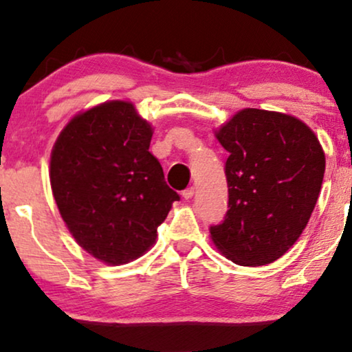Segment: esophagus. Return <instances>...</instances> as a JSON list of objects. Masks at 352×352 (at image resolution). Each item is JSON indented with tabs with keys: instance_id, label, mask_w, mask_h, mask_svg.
<instances>
[{
	"instance_id": "esophagus-1",
	"label": "esophagus",
	"mask_w": 352,
	"mask_h": 352,
	"mask_svg": "<svg viewBox=\"0 0 352 352\" xmlns=\"http://www.w3.org/2000/svg\"><path fill=\"white\" fill-rule=\"evenodd\" d=\"M193 195H195V188H193V186H190V188H186V190L182 191V197H184L185 199L193 198Z\"/></svg>"
}]
</instances>
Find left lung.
I'll list each match as a JSON object with an SVG mask.
<instances>
[{
  "label": "left lung",
  "mask_w": 352,
  "mask_h": 352,
  "mask_svg": "<svg viewBox=\"0 0 352 352\" xmlns=\"http://www.w3.org/2000/svg\"><path fill=\"white\" fill-rule=\"evenodd\" d=\"M216 136L229 153V209L209 228L212 242L237 265L273 263L300 237L317 204L320 141L296 117L260 109L240 110Z\"/></svg>",
  "instance_id": "8db88e82"
}]
</instances>
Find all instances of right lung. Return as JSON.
I'll return each instance as SVG.
<instances>
[{
    "mask_svg": "<svg viewBox=\"0 0 352 352\" xmlns=\"http://www.w3.org/2000/svg\"><path fill=\"white\" fill-rule=\"evenodd\" d=\"M153 128L130 102H105L60 133L50 184L60 214L87 253L107 265L136 260L180 197L149 153Z\"/></svg>",
    "mask_w": 352,
    "mask_h": 352,
    "instance_id": "obj_1",
    "label": "right lung"
}]
</instances>
